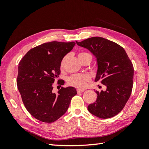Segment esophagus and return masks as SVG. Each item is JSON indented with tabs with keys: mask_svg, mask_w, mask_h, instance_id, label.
<instances>
[{
	"mask_svg": "<svg viewBox=\"0 0 149 149\" xmlns=\"http://www.w3.org/2000/svg\"><path fill=\"white\" fill-rule=\"evenodd\" d=\"M85 91L84 89H77V93H83Z\"/></svg>",
	"mask_w": 149,
	"mask_h": 149,
	"instance_id": "34e87169",
	"label": "esophagus"
}]
</instances>
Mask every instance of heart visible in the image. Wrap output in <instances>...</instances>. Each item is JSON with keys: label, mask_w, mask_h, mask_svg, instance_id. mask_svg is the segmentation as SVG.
I'll return each instance as SVG.
<instances>
[{"label": "heart", "mask_w": 149, "mask_h": 149, "mask_svg": "<svg viewBox=\"0 0 149 149\" xmlns=\"http://www.w3.org/2000/svg\"><path fill=\"white\" fill-rule=\"evenodd\" d=\"M78 57L81 61H83L86 58H89L92 59V55L91 53L88 52H81L79 53ZM66 57H64L63 59L61 60V67L62 68L63 66V65L65 63V61L66 60ZM91 78L90 76L87 74H74L70 76V77L68 78V83L70 85L72 86L83 88H84L86 85L87 83L89 82Z\"/></svg>", "instance_id": "b5f03b06"}]
</instances>
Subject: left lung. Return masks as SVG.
<instances>
[{"label":"left lung","instance_id":"obj_1","mask_svg":"<svg viewBox=\"0 0 149 149\" xmlns=\"http://www.w3.org/2000/svg\"><path fill=\"white\" fill-rule=\"evenodd\" d=\"M76 43L96 58L95 81L106 86L105 91H96V101L90 104L88 109L100 118H112L123 110L131 94L134 79L132 62L123 47L107 39L94 37Z\"/></svg>","mask_w":149,"mask_h":149}]
</instances>
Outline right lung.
Here are the masks:
<instances>
[{
	"label": "right lung",
	"mask_w": 149,
	"mask_h": 149,
	"mask_svg": "<svg viewBox=\"0 0 149 149\" xmlns=\"http://www.w3.org/2000/svg\"><path fill=\"white\" fill-rule=\"evenodd\" d=\"M75 44L74 42L45 43L30 49L20 60L17 88L26 110L35 119L53 123L65 113L72 97L77 94L71 86L62 87L57 94L53 93V83L61 72V60Z\"/></svg>",
	"instance_id": "add662e5"
}]
</instances>
